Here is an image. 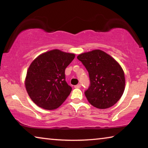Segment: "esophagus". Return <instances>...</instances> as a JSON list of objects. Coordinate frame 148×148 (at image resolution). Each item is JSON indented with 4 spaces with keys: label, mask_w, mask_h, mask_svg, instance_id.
I'll list each match as a JSON object with an SVG mask.
<instances>
[{
    "label": "esophagus",
    "mask_w": 148,
    "mask_h": 148,
    "mask_svg": "<svg viewBox=\"0 0 148 148\" xmlns=\"http://www.w3.org/2000/svg\"><path fill=\"white\" fill-rule=\"evenodd\" d=\"M74 87H75V88H77V89L80 88V87H81V85H80V84H77V85H76V86H75Z\"/></svg>",
    "instance_id": "obj_1"
}]
</instances>
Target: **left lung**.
I'll list each match as a JSON object with an SVG mask.
<instances>
[{"label":"left lung","mask_w":148,"mask_h":148,"mask_svg":"<svg viewBox=\"0 0 148 148\" xmlns=\"http://www.w3.org/2000/svg\"><path fill=\"white\" fill-rule=\"evenodd\" d=\"M77 58L89 72L90 86L85 91L87 101L99 109L114 106L125 90V74L120 64L100 49L79 54Z\"/></svg>","instance_id":"obj_1"}]
</instances>
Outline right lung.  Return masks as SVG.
Here are the masks:
<instances>
[{"mask_svg": "<svg viewBox=\"0 0 148 148\" xmlns=\"http://www.w3.org/2000/svg\"><path fill=\"white\" fill-rule=\"evenodd\" d=\"M75 57L74 53L53 49L40 55L31 62L25 82L29 96L45 110L59 107L71 93L64 71Z\"/></svg>", "mask_w": 148, "mask_h": 148, "instance_id": "1", "label": "right lung"}]
</instances>
